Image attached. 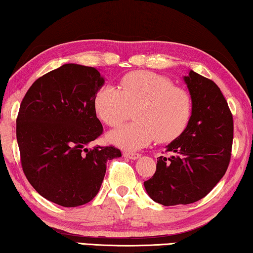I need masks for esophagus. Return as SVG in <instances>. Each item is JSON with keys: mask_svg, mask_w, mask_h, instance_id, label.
<instances>
[{"mask_svg": "<svg viewBox=\"0 0 253 253\" xmlns=\"http://www.w3.org/2000/svg\"><path fill=\"white\" fill-rule=\"evenodd\" d=\"M123 156L130 158V159H138L140 156H141V155L138 153H131V151H124Z\"/></svg>", "mask_w": 253, "mask_h": 253, "instance_id": "obj_1", "label": "esophagus"}]
</instances>
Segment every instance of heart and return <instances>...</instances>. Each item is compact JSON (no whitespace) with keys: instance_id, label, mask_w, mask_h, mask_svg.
<instances>
[{"instance_id":"b5f03b06","label":"heart","mask_w":253,"mask_h":253,"mask_svg":"<svg viewBox=\"0 0 253 253\" xmlns=\"http://www.w3.org/2000/svg\"><path fill=\"white\" fill-rule=\"evenodd\" d=\"M94 107L111 127L122 124L130 108L133 120L110 134L111 141L126 149H139L157 139L169 142L182 134L192 114L191 96L174 86L167 77L150 71H134L121 78L119 88L104 84L96 91Z\"/></svg>"}]
</instances>
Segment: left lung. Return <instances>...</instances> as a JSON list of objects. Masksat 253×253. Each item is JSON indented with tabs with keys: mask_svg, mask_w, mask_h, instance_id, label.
Here are the masks:
<instances>
[{
	"mask_svg": "<svg viewBox=\"0 0 253 253\" xmlns=\"http://www.w3.org/2000/svg\"><path fill=\"white\" fill-rule=\"evenodd\" d=\"M192 99L186 129L166 147L156 172L143 182L149 197L163 206L188 205L203 199L226 172L231 161L233 116L219 87L190 71L183 78Z\"/></svg>",
	"mask_w": 253,
	"mask_h": 253,
	"instance_id": "8db88e82",
	"label": "left lung"
}]
</instances>
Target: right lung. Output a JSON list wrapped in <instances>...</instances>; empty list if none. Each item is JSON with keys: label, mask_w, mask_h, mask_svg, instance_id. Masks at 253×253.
Instances as JSON below:
<instances>
[{"label": "right lung", "mask_w": 253, "mask_h": 253, "mask_svg": "<svg viewBox=\"0 0 253 253\" xmlns=\"http://www.w3.org/2000/svg\"><path fill=\"white\" fill-rule=\"evenodd\" d=\"M103 84L97 69L64 64L38 78L19 108L17 141L23 173L42 197L63 207L94 199L106 162L121 157L114 146L86 148L103 133L94 107Z\"/></svg>", "instance_id": "obj_1"}]
</instances>
